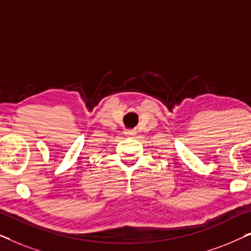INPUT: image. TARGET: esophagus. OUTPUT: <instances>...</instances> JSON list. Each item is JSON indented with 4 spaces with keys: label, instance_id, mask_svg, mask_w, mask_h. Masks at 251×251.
Wrapping results in <instances>:
<instances>
[{
    "label": "esophagus",
    "instance_id": "obj_1",
    "mask_svg": "<svg viewBox=\"0 0 251 251\" xmlns=\"http://www.w3.org/2000/svg\"><path fill=\"white\" fill-rule=\"evenodd\" d=\"M125 133H126V135H128V136H135L137 131H136V130H128V131H126Z\"/></svg>",
    "mask_w": 251,
    "mask_h": 251
}]
</instances>
